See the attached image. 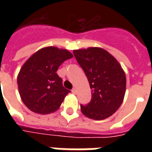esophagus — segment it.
Returning <instances> with one entry per match:
<instances>
[{
    "label": "esophagus",
    "mask_w": 152,
    "mask_h": 152,
    "mask_svg": "<svg viewBox=\"0 0 152 152\" xmlns=\"http://www.w3.org/2000/svg\"><path fill=\"white\" fill-rule=\"evenodd\" d=\"M72 94H76V88H73V89H72Z\"/></svg>",
    "instance_id": "1"
}]
</instances>
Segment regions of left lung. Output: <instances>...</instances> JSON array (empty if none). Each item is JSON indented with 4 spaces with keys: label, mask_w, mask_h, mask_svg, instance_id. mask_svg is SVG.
<instances>
[{
    "label": "left lung",
    "mask_w": 152,
    "mask_h": 152,
    "mask_svg": "<svg viewBox=\"0 0 152 152\" xmlns=\"http://www.w3.org/2000/svg\"><path fill=\"white\" fill-rule=\"evenodd\" d=\"M73 53L92 90L90 102L80 104L81 112L96 121L111 116L121 105L126 89L125 74L120 63L101 48L74 50Z\"/></svg>",
    "instance_id": "8db88e82"
}]
</instances>
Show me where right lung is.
I'll use <instances>...</instances> for the list:
<instances>
[{"instance_id":"1","label":"right lung","mask_w":152,"mask_h":152,"mask_svg":"<svg viewBox=\"0 0 152 152\" xmlns=\"http://www.w3.org/2000/svg\"><path fill=\"white\" fill-rule=\"evenodd\" d=\"M73 57L66 50L45 47L31 56L23 64L18 76L19 94L31 112L50 114L59 108L71 91L63 86L57 74L59 66Z\"/></svg>"}]
</instances>
